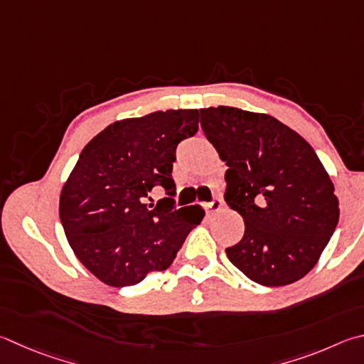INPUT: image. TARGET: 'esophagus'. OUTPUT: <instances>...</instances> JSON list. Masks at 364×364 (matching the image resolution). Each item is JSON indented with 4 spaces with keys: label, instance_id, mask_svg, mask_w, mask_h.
I'll return each instance as SVG.
<instances>
[{
    "label": "esophagus",
    "instance_id": "esophagus-1",
    "mask_svg": "<svg viewBox=\"0 0 364 364\" xmlns=\"http://www.w3.org/2000/svg\"><path fill=\"white\" fill-rule=\"evenodd\" d=\"M221 207H223V200L220 199V197H215V199L211 202L205 203V208L210 210V211H218V210H221Z\"/></svg>",
    "mask_w": 364,
    "mask_h": 364
}]
</instances>
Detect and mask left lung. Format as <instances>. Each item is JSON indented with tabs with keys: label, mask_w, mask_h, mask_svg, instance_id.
<instances>
[{
	"label": "left lung",
	"mask_w": 364,
	"mask_h": 364,
	"mask_svg": "<svg viewBox=\"0 0 364 364\" xmlns=\"http://www.w3.org/2000/svg\"><path fill=\"white\" fill-rule=\"evenodd\" d=\"M207 140L226 162L224 200L245 221L229 261L262 287L302 279L339 223V200L314 148L272 116L200 109Z\"/></svg>",
	"instance_id": "1"
}]
</instances>
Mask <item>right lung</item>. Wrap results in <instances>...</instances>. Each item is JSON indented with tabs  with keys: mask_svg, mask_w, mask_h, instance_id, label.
Returning <instances> with one entry per match:
<instances>
[{
	"mask_svg": "<svg viewBox=\"0 0 364 364\" xmlns=\"http://www.w3.org/2000/svg\"><path fill=\"white\" fill-rule=\"evenodd\" d=\"M199 130V111H156L108 125L79 154L60 194V221L77 259L122 288L170 267L205 211L176 208V148ZM162 188L164 200L148 204Z\"/></svg>",
	"mask_w": 364,
	"mask_h": 364,
	"instance_id": "obj_1",
	"label": "right lung"
}]
</instances>
